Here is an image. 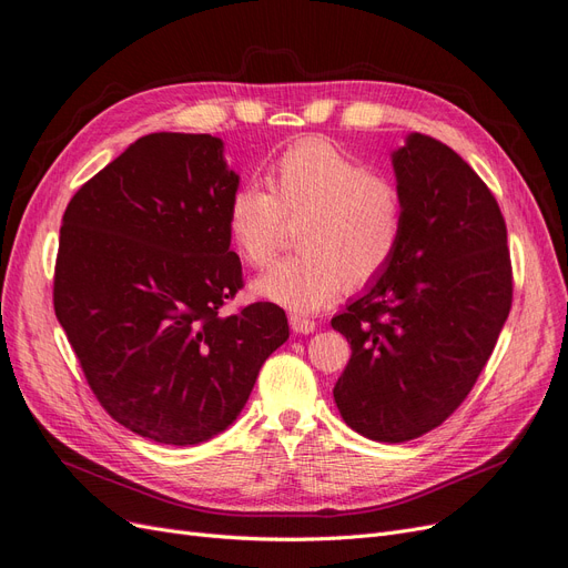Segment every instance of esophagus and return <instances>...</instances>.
Masks as SVG:
<instances>
[{
  "mask_svg": "<svg viewBox=\"0 0 568 568\" xmlns=\"http://www.w3.org/2000/svg\"><path fill=\"white\" fill-rule=\"evenodd\" d=\"M288 324H291V329H294L296 334H313L315 326H317L313 320L301 317V315H291Z\"/></svg>",
  "mask_w": 568,
  "mask_h": 568,
  "instance_id": "esophagus-1",
  "label": "esophagus"
}]
</instances>
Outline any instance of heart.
I'll use <instances>...</instances> for the list:
<instances>
[{"label":"heart","mask_w":568,"mask_h":568,"mask_svg":"<svg viewBox=\"0 0 568 568\" xmlns=\"http://www.w3.org/2000/svg\"><path fill=\"white\" fill-rule=\"evenodd\" d=\"M265 193L236 186L225 205V225L236 255L251 267H267L286 222H298L303 253L286 257L253 291L291 313L311 315L329 305L343 286H363L398 253L405 203L388 178L332 142L301 140L265 170Z\"/></svg>","instance_id":"obj_1"}]
</instances>
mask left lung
<instances>
[{
  "label": "left lung",
  "mask_w": 568,
  "mask_h": 568,
  "mask_svg": "<svg viewBox=\"0 0 568 568\" xmlns=\"http://www.w3.org/2000/svg\"><path fill=\"white\" fill-rule=\"evenodd\" d=\"M405 227L390 265L332 320L351 359L343 422L379 443L419 438L467 398L511 307L507 227L467 161L412 132L393 151Z\"/></svg>",
  "instance_id": "left-lung-1"
}]
</instances>
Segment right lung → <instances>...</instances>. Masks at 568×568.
Masks as SVG:
<instances>
[{"instance_id":"right-lung-1","label":"right lung","mask_w":568,"mask_h":568,"mask_svg":"<svg viewBox=\"0 0 568 568\" xmlns=\"http://www.w3.org/2000/svg\"><path fill=\"white\" fill-rule=\"evenodd\" d=\"M222 149L211 134L140 136L63 213L57 317L101 407L163 445L225 432L288 338L274 303L220 315L244 286L225 225L239 175Z\"/></svg>"}]
</instances>
